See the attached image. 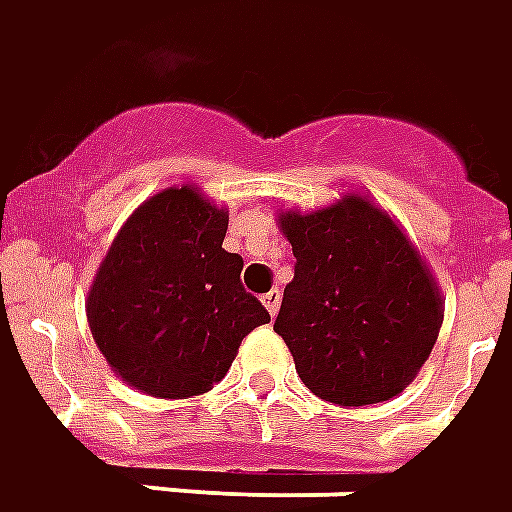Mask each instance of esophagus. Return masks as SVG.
Wrapping results in <instances>:
<instances>
[{"label": "esophagus", "instance_id": "obj_1", "mask_svg": "<svg viewBox=\"0 0 512 512\" xmlns=\"http://www.w3.org/2000/svg\"><path fill=\"white\" fill-rule=\"evenodd\" d=\"M262 303L267 306V311H270V317H275V314H278V306H281V292H278V289H270V292L262 297Z\"/></svg>", "mask_w": 512, "mask_h": 512}]
</instances>
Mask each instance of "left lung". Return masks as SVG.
<instances>
[{
    "label": "left lung",
    "mask_w": 512,
    "mask_h": 512,
    "mask_svg": "<svg viewBox=\"0 0 512 512\" xmlns=\"http://www.w3.org/2000/svg\"><path fill=\"white\" fill-rule=\"evenodd\" d=\"M281 228L295 278L273 328L306 389L333 405L397 397L430 358L444 320L422 256L361 195L311 215L281 212Z\"/></svg>",
    "instance_id": "8db88e82"
}]
</instances>
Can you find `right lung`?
I'll return each mask as SVG.
<instances>
[{"label": "right lung", "instance_id": "right-lung-1", "mask_svg": "<svg viewBox=\"0 0 512 512\" xmlns=\"http://www.w3.org/2000/svg\"><path fill=\"white\" fill-rule=\"evenodd\" d=\"M228 215L195 187H170L134 212L88 295L90 333L129 386L159 400L204 394L239 344L270 322L223 248Z\"/></svg>", "mask_w": 512, "mask_h": 512}]
</instances>
